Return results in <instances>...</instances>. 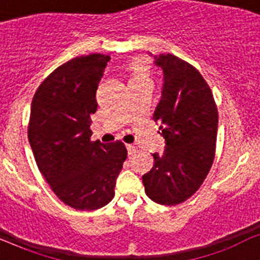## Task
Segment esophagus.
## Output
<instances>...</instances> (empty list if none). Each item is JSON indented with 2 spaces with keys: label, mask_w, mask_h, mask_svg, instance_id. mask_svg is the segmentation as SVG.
I'll return each instance as SVG.
<instances>
[{
  "label": "esophagus",
  "mask_w": 260,
  "mask_h": 260,
  "mask_svg": "<svg viewBox=\"0 0 260 260\" xmlns=\"http://www.w3.org/2000/svg\"><path fill=\"white\" fill-rule=\"evenodd\" d=\"M126 148H127V153L130 156L135 155V152H137V147L132 146V144H127V146H126Z\"/></svg>",
  "instance_id": "34e87169"
}]
</instances>
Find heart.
I'll return each mask as SVG.
<instances>
[{"mask_svg":"<svg viewBox=\"0 0 260 260\" xmlns=\"http://www.w3.org/2000/svg\"><path fill=\"white\" fill-rule=\"evenodd\" d=\"M148 79V69L142 61H134L130 65V82H141Z\"/></svg>","mask_w":260,"mask_h":260,"instance_id":"obj_1","label":"heart"}]
</instances>
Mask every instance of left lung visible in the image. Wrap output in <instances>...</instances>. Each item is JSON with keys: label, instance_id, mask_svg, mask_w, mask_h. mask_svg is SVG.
<instances>
[{"label": "left lung", "instance_id": "8db88e82", "mask_svg": "<svg viewBox=\"0 0 260 260\" xmlns=\"http://www.w3.org/2000/svg\"><path fill=\"white\" fill-rule=\"evenodd\" d=\"M164 74L161 100L153 118L165 139L164 153L142 177L151 201L176 206L195 194L215 158L217 108L212 91L194 66L173 54L155 56Z\"/></svg>", "mask_w": 260, "mask_h": 260}]
</instances>
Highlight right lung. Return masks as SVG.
Instances as JSON below:
<instances>
[{
    "instance_id": "right-lung-1",
    "label": "right lung",
    "mask_w": 260,
    "mask_h": 260,
    "mask_svg": "<svg viewBox=\"0 0 260 260\" xmlns=\"http://www.w3.org/2000/svg\"><path fill=\"white\" fill-rule=\"evenodd\" d=\"M110 57L80 56L57 68L32 99L28 141L53 192L75 210L107 206L127 150L122 142H91L96 89Z\"/></svg>"
}]
</instances>
